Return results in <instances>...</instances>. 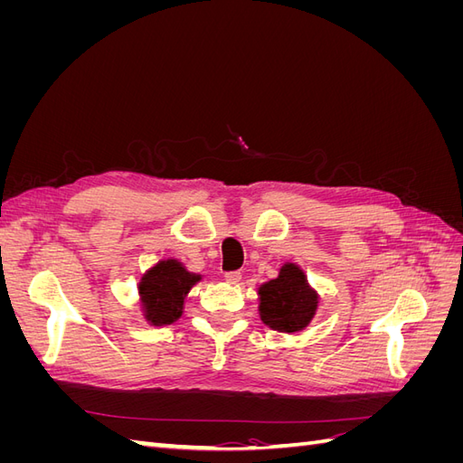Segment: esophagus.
<instances>
[{
    "label": "esophagus",
    "mask_w": 463,
    "mask_h": 463,
    "mask_svg": "<svg viewBox=\"0 0 463 463\" xmlns=\"http://www.w3.org/2000/svg\"><path fill=\"white\" fill-rule=\"evenodd\" d=\"M226 282H230V284H237L241 279V272L240 270H233V272H226Z\"/></svg>",
    "instance_id": "obj_1"
}]
</instances>
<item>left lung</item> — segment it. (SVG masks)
<instances>
[{
	"label": "left lung",
	"instance_id": "left-lung-1",
	"mask_svg": "<svg viewBox=\"0 0 463 463\" xmlns=\"http://www.w3.org/2000/svg\"><path fill=\"white\" fill-rule=\"evenodd\" d=\"M260 318L279 332H298L309 325L317 309V296L305 282L303 272L286 264L276 279L259 289Z\"/></svg>",
	"mask_w": 463,
	"mask_h": 463
}]
</instances>
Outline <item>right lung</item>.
Here are the masks:
<instances>
[{
	"instance_id": "1",
	"label": "right lung",
	"mask_w": 463,
	"mask_h": 463,
	"mask_svg": "<svg viewBox=\"0 0 463 463\" xmlns=\"http://www.w3.org/2000/svg\"><path fill=\"white\" fill-rule=\"evenodd\" d=\"M197 282L199 276L187 272L175 260H164L154 266L138 284L146 318L152 325H172L181 317L184 299Z\"/></svg>"
}]
</instances>
